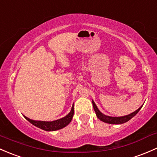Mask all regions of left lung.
I'll list each match as a JSON object with an SVG mask.
<instances>
[{
    "mask_svg": "<svg viewBox=\"0 0 157 157\" xmlns=\"http://www.w3.org/2000/svg\"><path fill=\"white\" fill-rule=\"evenodd\" d=\"M92 103H93V106H94V109L95 111L96 114H97V117L100 120V121H103L105 123H108V124H124V123L127 122L128 121H129L131 118H132L138 112H139L140 109H141V106L139 108L138 110H136V112L131 113L129 115H126L124 116V117H109V116H106L105 114H102L99 111V109H97V105L96 104L94 103V101H92Z\"/></svg>",
    "mask_w": 157,
    "mask_h": 157,
    "instance_id": "1",
    "label": "left lung"
}]
</instances>
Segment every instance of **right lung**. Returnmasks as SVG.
Instances as JSON below:
<instances>
[{"label":"right lung","mask_w":157,"mask_h":157,"mask_svg":"<svg viewBox=\"0 0 157 157\" xmlns=\"http://www.w3.org/2000/svg\"><path fill=\"white\" fill-rule=\"evenodd\" d=\"M74 114V108L72 106L71 111L70 112L67 114V116L61 119L57 120V121H33V120L29 119L28 117H25L29 121L31 124L33 125L37 126V127L40 128V129H43L45 131H55L58 130V129H62V128L65 127L66 126L68 125L70 122H71L72 117H73Z\"/></svg>","instance_id":"obj_1"}]
</instances>
